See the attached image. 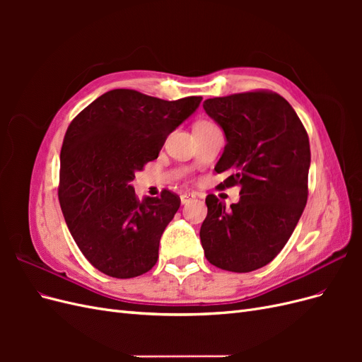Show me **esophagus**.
<instances>
[{
    "label": "esophagus",
    "instance_id": "esophagus-1",
    "mask_svg": "<svg viewBox=\"0 0 362 362\" xmlns=\"http://www.w3.org/2000/svg\"><path fill=\"white\" fill-rule=\"evenodd\" d=\"M193 198H194V196H193V194H190V193H182V194H181V204H182V205L189 204Z\"/></svg>",
    "mask_w": 362,
    "mask_h": 362
}]
</instances>
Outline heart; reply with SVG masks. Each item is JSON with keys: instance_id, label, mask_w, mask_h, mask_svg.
Masks as SVG:
<instances>
[{"instance_id": "b5f03b06", "label": "heart", "mask_w": 362, "mask_h": 362, "mask_svg": "<svg viewBox=\"0 0 362 362\" xmlns=\"http://www.w3.org/2000/svg\"><path fill=\"white\" fill-rule=\"evenodd\" d=\"M199 124H201V122H199Z\"/></svg>"}]
</instances>
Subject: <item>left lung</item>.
<instances>
[{
  "instance_id": "left-lung-1",
  "label": "left lung",
  "mask_w": 362,
  "mask_h": 362,
  "mask_svg": "<svg viewBox=\"0 0 362 362\" xmlns=\"http://www.w3.org/2000/svg\"><path fill=\"white\" fill-rule=\"evenodd\" d=\"M204 110L226 137L216 172L228 177L218 185L240 187L231 208L206 196L205 258L228 272L261 269L286 246L308 199V134L293 107L270 90L210 98Z\"/></svg>"
}]
</instances>
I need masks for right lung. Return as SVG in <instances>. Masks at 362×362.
I'll return each instance as SVG.
<instances>
[{"instance_id":"right-lung-1","label":"right lung","mask_w":362,"mask_h":362,"mask_svg":"<svg viewBox=\"0 0 362 362\" xmlns=\"http://www.w3.org/2000/svg\"><path fill=\"white\" fill-rule=\"evenodd\" d=\"M201 101L115 89L68 127L60 152V206L76 246L105 275L136 278L156 266L161 234L181 199L164 189L160 198L139 201L129 181L158 157L168 136Z\"/></svg>"}]
</instances>
